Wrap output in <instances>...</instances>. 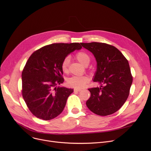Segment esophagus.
I'll return each mask as SVG.
<instances>
[{"mask_svg":"<svg viewBox=\"0 0 151 151\" xmlns=\"http://www.w3.org/2000/svg\"><path fill=\"white\" fill-rule=\"evenodd\" d=\"M82 90V89H78V88H74V91H81Z\"/></svg>","mask_w":151,"mask_h":151,"instance_id":"esophagus-1","label":"esophagus"}]
</instances>
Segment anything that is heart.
Masks as SVG:
<instances>
[{
	"instance_id": "heart-1",
	"label": "heart",
	"mask_w": 151,
	"mask_h": 151,
	"mask_svg": "<svg viewBox=\"0 0 151 151\" xmlns=\"http://www.w3.org/2000/svg\"><path fill=\"white\" fill-rule=\"evenodd\" d=\"M76 57L77 61L83 66H87L90 61V56L85 52H78ZM69 62L70 58L69 56L66 57L63 60L61 63V69L64 73H67L68 72ZM88 82L89 78L87 76H73L69 78L67 81L68 85L70 87L78 89L83 88Z\"/></svg>"
}]
</instances>
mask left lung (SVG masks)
Here are the masks:
<instances>
[{
    "mask_svg": "<svg viewBox=\"0 0 151 151\" xmlns=\"http://www.w3.org/2000/svg\"><path fill=\"white\" fill-rule=\"evenodd\" d=\"M81 45L95 56L97 68L93 82L100 85L88 89L91 95L87 106L99 116L116 112L125 103L133 82L128 60L117 48L104 43Z\"/></svg>",
    "mask_w": 151,
    "mask_h": 151,
    "instance_id": "8db88e82",
    "label": "left lung"
}]
</instances>
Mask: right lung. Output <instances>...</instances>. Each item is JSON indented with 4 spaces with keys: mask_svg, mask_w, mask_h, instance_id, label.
I'll return each instance as SVG.
<instances>
[{
    "mask_svg": "<svg viewBox=\"0 0 151 151\" xmlns=\"http://www.w3.org/2000/svg\"><path fill=\"white\" fill-rule=\"evenodd\" d=\"M79 43L53 44L43 47L29 58L22 72V95L29 109L45 120L63 112L73 89L58 86L64 82L61 63Z\"/></svg>",
    "mask_w": 151,
    "mask_h": 151,
    "instance_id": "right-lung-1",
    "label": "right lung"
}]
</instances>
